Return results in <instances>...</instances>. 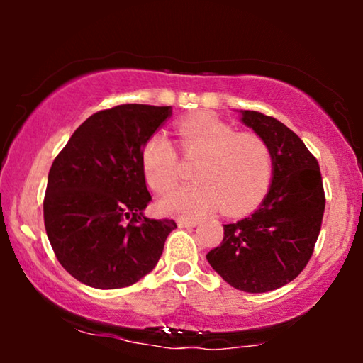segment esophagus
<instances>
[{
    "mask_svg": "<svg viewBox=\"0 0 363 363\" xmlns=\"http://www.w3.org/2000/svg\"><path fill=\"white\" fill-rule=\"evenodd\" d=\"M177 225L180 228H193L198 225L196 220H191V218H178Z\"/></svg>",
    "mask_w": 363,
    "mask_h": 363,
    "instance_id": "1",
    "label": "esophagus"
}]
</instances>
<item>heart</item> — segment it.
Returning <instances> with one entry per match:
<instances>
[{
	"label": "heart",
	"mask_w": 363,
	"mask_h": 363,
	"mask_svg": "<svg viewBox=\"0 0 363 363\" xmlns=\"http://www.w3.org/2000/svg\"><path fill=\"white\" fill-rule=\"evenodd\" d=\"M178 145L195 160V182L160 200V210L177 216H201L220 208L228 216L252 210L266 195L272 177V153L264 138L240 133L220 118L198 116L178 123ZM142 168L150 188L165 193L182 175L180 157L165 133L157 132L142 150Z\"/></svg>",
	"instance_id": "obj_1"
}]
</instances>
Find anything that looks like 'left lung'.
I'll return each instance as SVG.
<instances>
[{
    "mask_svg": "<svg viewBox=\"0 0 363 363\" xmlns=\"http://www.w3.org/2000/svg\"><path fill=\"white\" fill-rule=\"evenodd\" d=\"M241 121L264 138L272 153V183L259 208L223 225L221 245L206 255L228 284L245 292L279 289L309 262L325 208L315 157L274 117L241 111Z\"/></svg>",
    "mask_w": 363,
    "mask_h": 363,
    "instance_id": "1",
    "label": "left lung"
}]
</instances>
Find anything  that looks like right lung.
Masks as SVG:
<instances>
[{
	"mask_svg": "<svg viewBox=\"0 0 363 363\" xmlns=\"http://www.w3.org/2000/svg\"><path fill=\"white\" fill-rule=\"evenodd\" d=\"M172 107L123 104L87 118L54 158L44 226L57 261L96 289L135 284L160 259L173 220L143 215L152 201L142 150Z\"/></svg>",
	"mask_w": 363,
	"mask_h": 363,
	"instance_id": "1",
	"label": "right lung"
}]
</instances>
